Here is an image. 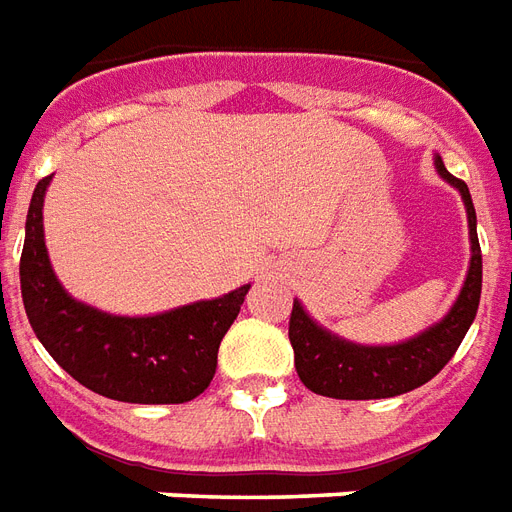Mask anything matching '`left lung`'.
<instances>
[{
  "instance_id": "obj_1",
  "label": "left lung",
  "mask_w": 512,
  "mask_h": 512,
  "mask_svg": "<svg viewBox=\"0 0 512 512\" xmlns=\"http://www.w3.org/2000/svg\"><path fill=\"white\" fill-rule=\"evenodd\" d=\"M437 170L461 192L467 206L469 238H472V263H469L467 282L458 295L450 314L410 339L393 347H358L342 342L320 325L293 301L290 312V344L295 352V372L306 388L328 399H391L399 393L415 391L437 377L445 363L456 355L458 344L467 336L480 304V285H483V257H480L478 227H475V206L469 198L467 184L456 179L437 157Z\"/></svg>"
}]
</instances>
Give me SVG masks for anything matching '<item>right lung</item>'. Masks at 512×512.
Returning a JSON list of instances; mask_svg holds the SVG:
<instances>
[{"instance_id":"1","label":"right lung","mask_w":512,"mask_h":512,"mask_svg":"<svg viewBox=\"0 0 512 512\" xmlns=\"http://www.w3.org/2000/svg\"><path fill=\"white\" fill-rule=\"evenodd\" d=\"M37 181L21 252V295L37 339L64 372L89 391L130 404H184L206 391L217 372L222 336L249 290L181 306L154 317H113L78 304L56 282L43 241V195Z\"/></svg>"}]
</instances>
